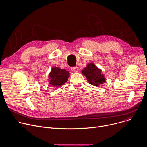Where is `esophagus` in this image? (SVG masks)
I'll use <instances>...</instances> for the list:
<instances>
[{"instance_id": "34e87169", "label": "esophagus", "mask_w": 147, "mask_h": 147, "mask_svg": "<svg viewBox=\"0 0 147 147\" xmlns=\"http://www.w3.org/2000/svg\"><path fill=\"white\" fill-rule=\"evenodd\" d=\"M71 70L74 72V73H77L78 71V67L76 66V67H71Z\"/></svg>"}]
</instances>
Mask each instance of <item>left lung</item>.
I'll use <instances>...</instances> for the list:
<instances>
[{
  "label": "left lung",
  "mask_w": 147,
  "mask_h": 147,
  "mask_svg": "<svg viewBox=\"0 0 147 147\" xmlns=\"http://www.w3.org/2000/svg\"><path fill=\"white\" fill-rule=\"evenodd\" d=\"M81 73L86 77L90 84L96 87L99 86L106 81L104 74L102 73V70L98 68L92 62L88 63Z\"/></svg>",
  "instance_id": "1"
}]
</instances>
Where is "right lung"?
<instances>
[{
	"label": "right lung",
	"instance_id": "obj_1",
	"mask_svg": "<svg viewBox=\"0 0 147 147\" xmlns=\"http://www.w3.org/2000/svg\"><path fill=\"white\" fill-rule=\"evenodd\" d=\"M70 74L65 69L59 67H52L48 74L49 83L52 87H58L63 85L67 81Z\"/></svg>",
	"mask_w": 147,
	"mask_h": 147
}]
</instances>
